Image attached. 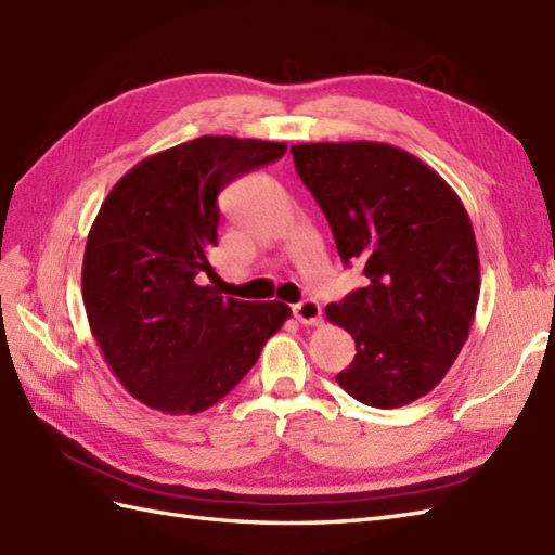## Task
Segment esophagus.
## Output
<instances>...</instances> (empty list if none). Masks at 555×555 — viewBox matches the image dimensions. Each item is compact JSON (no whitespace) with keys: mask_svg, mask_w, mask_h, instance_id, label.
Returning <instances> with one entry per match:
<instances>
[{"mask_svg":"<svg viewBox=\"0 0 555 555\" xmlns=\"http://www.w3.org/2000/svg\"><path fill=\"white\" fill-rule=\"evenodd\" d=\"M292 310H294V318L299 320L301 324H318L320 315H322V308L315 299H304L301 304H296Z\"/></svg>","mask_w":555,"mask_h":555,"instance_id":"esophagus-1","label":"esophagus"}]
</instances>
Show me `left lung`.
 <instances>
[{"label":"left lung","mask_w":555,"mask_h":555,"mask_svg":"<svg viewBox=\"0 0 555 555\" xmlns=\"http://www.w3.org/2000/svg\"><path fill=\"white\" fill-rule=\"evenodd\" d=\"M294 165L364 285L324 308L356 339L336 382L362 404L393 410L434 390L464 348L480 261L462 199L402 147L376 141L292 145Z\"/></svg>","instance_id":"left-lung-1"}]
</instances>
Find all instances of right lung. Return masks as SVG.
<instances>
[{"instance_id":"right-lung-1","label":"right lung","mask_w":555,"mask_h":555,"mask_svg":"<svg viewBox=\"0 0 555 555\" xmlns=\"http://www.w3.org/2000/svg\"><path fill=\"white\" fill-rule=\"evenodd\" d=\"M285 151L287 143L199 137L139 162L101 205L82 299L105 362L147 408L171 416L209 410L292 315L287 304L237 301L197 282L214 275L216 197Z\"/></svg>"}]
</instances>
